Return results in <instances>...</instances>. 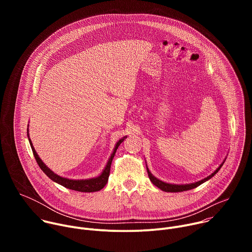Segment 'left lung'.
Here are the masks:
<instances>
[{"mask_svg":"<svg viewBox=\"0 0 252 252\" xmlns=\"http://www.w3.org/2000/svg\"><path fill=\"white\" fill-rule=\"evenodd\" d=\"M226 158H224V160L222 161V163L215 169L210 175L206 176L205 178L201 179V181L199 182H196V183H192V184H187V185H174V184H167V183H164L162 181H160V179L157 178L149 169L148 165H147V170H148V174H149V177L151 179V182L156 186L158 187L159 189H161L162 191H165V192H181V191H186V190H189V189H195L197 188L198 186H200L201 184L207 182L208 179H210L212 176H214L215 174H217L219 172V170L221 168V166L223 165L224 161H225ZM147 163V162H146Z\"/></svg>","mask_w":252,"mask_h":252,"instance_id":"left-lung-1","label":"left lung"}]
</instances>
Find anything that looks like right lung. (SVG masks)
Segmentation results:
<instances>
[{
  "mask_svg": "<svg viewBox=\"0 0 252 252\" xmlns=\"http://www.w3.org/2000/svg\"><path fill=\"white\" fill-rule=\"evenodd\" d=\"M27 132H28V138H29V141H30V146L32 148V154H33V157L35 158V160H37L40 168L52 179L53 182L68 189H71V190H77V191H81V192H94V191H98L100 190L101 189L104 188V186L106 185L107 181H109V176H110V170H111V164H112V161H113V158L116 155V152L118 150V148L120 147L121 143L126 138V136H124L123 138L119 139L118 142L116 143L115 146V149L109 158V160H107L104 168L102 169L101 173L96 176V177H92V178H87V179H70V178H66V177H63V176H60L59 174L55 173L51 168H49L45 163L44 161L40 158L39 155L37 154V152L34 151V148L32 146V140L30 138V135H29V126H28V128H27Z\"/></svg>",
  "mask_w": 252,
  "mask_h": 252,
  "instance_id": "1",
  "label": "right lung"
}]
</instances>
